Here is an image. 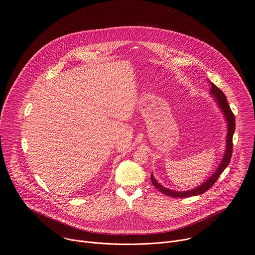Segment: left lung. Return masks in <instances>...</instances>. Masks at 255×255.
<instances>
[{
	"label": "left lung",
	"mask_w": 255,
	"mask_h": 255,
	"mask_svg": "<svg viewBox=\"0 0 255 255\" xmlns=\"http://www.w3.org/2000/svg\"><path fill=\"white\" fill-rule=\"evenodd\" d=\"M210 92L214 96L215 100L217 101V103L219 104L220 108L224 112V114L227 118V121H228L227 149H226V152H225V155L223 157V160H222L220 166L218 167V169L216 170V172L206 182H204L203 184L200 185L199 187H197L195 189H192V190H189V191L179 192V191H173V190L167 189V188L163 187L162 185H160L153 178V174H152L151 175L152 183L158 191H160L164 195H167V196L173 197V198H184V197H190V196H195V195L202 194L215 184V182L218 180L221 173L225 170V168L229 165V163L231 161L232 154H233V136H234V133H235V130H236V118H235V115H234V113H233V111H232V109H231V107L228 103L225 94L217 86H215L213 83H211V91Z\"/></svg>",
	"instance_id": "obj_1"
}]
</instances>
